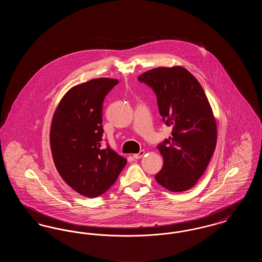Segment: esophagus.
<instances>
[{
    "instance_id": "obj_1",
    "label": "esophagus",
    "mask_w": 262,
    "mask_h": 262,
    "mask_svg": "<svg viewBox=\"0 0 262 262\" xmlns=\"http://www.w3.org/2000/svg\"><path fill=\"white\" fill-rule=\"evenodd\" d=\"M144 150H140L138 153H136V154H134L133 155V157L135 158V159H139V158H141L143 155H144Z\"/></svg>"
}]
</instances>
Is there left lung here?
Wrapping results in <instances>:
<instances>
[{
	"mask_svg": "<svg viewBox=\"0 0 262 262\" xmlns=\"http://www.w3.org/2000/svg\"><path fill=\"white\" fill-rule=\"evenodd\" d=\"M156 95L164 124L172 136L157 145L163 156L156 182L170 191L193 187L211 159L217 126L198 79L182 67L157 68L138 76Z\"/></svg>",
	"mask_w": 262,
	"mask_h": 262,
	"instance_id": "obj_1",
	"label": "left lung"
}]
</instances>
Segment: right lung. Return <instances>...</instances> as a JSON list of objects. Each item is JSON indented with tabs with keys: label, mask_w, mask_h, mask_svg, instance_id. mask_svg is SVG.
Returning a JSON list of instances; mask_svg holds the SVG:
<instances>
[{
	"label": "right lung",
	"mask_w": 262,
	"mask_h": 262,
	"mask_svg": "<svg viewBox=\"0 0 262 262\" xmlns=\"http://www.w3.org/2000/svg\"><path fill=\"white\" fill-rule=\"evenodd\" d=\"M119 83L95 78L72 88L60 102L51 125L54 163L63 181L76 192L97 198L117 181L126 159L102 146L103 102Z\"/></svg>",
	"instance_id": "obj_1"
}]
</instances>
